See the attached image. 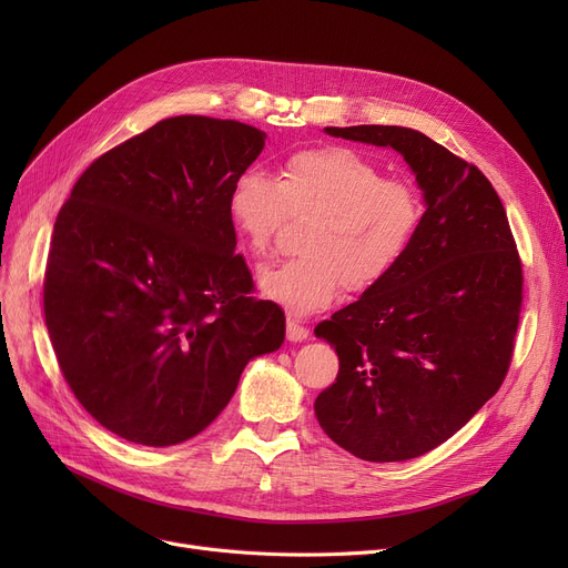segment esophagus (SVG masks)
I'll return each mask as SVG.
<instances>
[{"label":"esophagus","instance_id":"esophagus-1","mask_svg":"<svg viewBox=\"0 0 568 568\" xmlns=\"http://www.w3.org/2000/svg\"><path fill=\"white\" fill-rule=\"evenodd\" d=\"M308 338V329L304 324L296 322L294 317H287V341L290 343H302Z\"/></svg>","mask_w":568,"mask_h":568}]
</instances>
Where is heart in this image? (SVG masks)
Instances as JSON below:
<instances>
[{
  "label": "heart",
  "instance_id": "obj_1",
  "mask_svg": "<svg viewBox=\"0 0 568 568\" xmlns=\"http://www.w3.org/2000/svg\"><path fill=\"white\" fill-rule=\"evenodd\" d=\"M239 242L262 257L285 214H313L300 260L264 266L257 287L294 315L329 308L341 292H366L394 274L422 225V200L407 182L347 146L287 156L281 179L257 168L239 172L225 200Z\"/></svg>",
  "mask_w": 568,
  "mask_h": 568
}]
</instances>
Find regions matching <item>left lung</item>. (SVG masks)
<instances>
[{
  "instance_id": "8db88e82",
  "label": "left lung",
  "mask_w": 568,
  "mask_h": 568,
  "mask_svg": "<svg viewBox=\"0 0 568 568\" xmlns=\"http://www.w3.org/2000/svg\"><path fill=\"white\" fill-rule=\"evenodd\" d=\"M396 149L426 212L377 287L315 326L341 362L315 400L322 430L371 463L409 460L456 435L511 364L523 268L499 195L479 168L403 126H326Z\"/></svg>"
}]
</instances>
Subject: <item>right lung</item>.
<instances>
[{"label":"right lung","instance_id":"obj_1","mask_svg":"<svg viewBox=\"0 0 568 568\" xmlns=\"http://www.w3.org/2000/svg\"><path fill=\"white\" fill-rule=\"evenodd\" d=\"M255 126L170 116L110 149L57 216L43 311L71 392L110 433L172 446L230 403L285 315L255 302L227 219L232 179L264 149Z\"/></svg>","mask_w":568,"mask_h":568}]
</instances>
